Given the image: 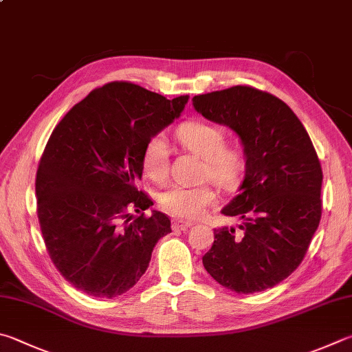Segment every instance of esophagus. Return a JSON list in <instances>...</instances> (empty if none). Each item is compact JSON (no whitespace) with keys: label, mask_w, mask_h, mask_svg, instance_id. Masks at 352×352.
<instances>
[{"label":"esophagus","mask_w":352,"mask_h":352,"mask_svg":"<svg viewBox=\"0 0 352 352\" xmlns=\"http://www.w3.org/2000/svg\"><path fill=\"white\" fill-rule=\"evenodd\" d=\"M192 225H194V223L184 221V220H174V221H172V228L180 229V231H188V229Z\"/></svg>","instance_id":"esophagus-1"}]
</instances>
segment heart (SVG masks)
Here are the masks:
<instances>
[{
	"label": "heart",
	"mask_w": 352,
	"mask_h": 352,
	"mask_svg": "<svg viewBox=\"0 0 352 352\" xmlns=\"http://www.w3.org/2000/svg\"><path fill=\"white\" fill-rule=\"evenodd\" d=\"M177 140L203 158V178H210L225 189L234 188L240 182L245 170V157L239 148L225 144V132L220 126L200 120L188 121L177 129ZM142 166L151 180L157 183L164 180L168 175V143L163 137L155 135L146 143ZM215 201L217 194L209 184H170L158 195L160 206L180 219H198Z\"/></svg>",
	"instance_id": "1"
}]
</instances>
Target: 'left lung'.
I'll return each mask as SVG.
<instances>
[{
    "label": "left lung",
    "mask_w": 352,
    "mask_h": 352,
    "mask_svg": "<svg viewBox=\"0 0 352 352\" xmlns=\"http://www.w3.org/2000/svg\"><path fill=\"white\" fill-rule=\"evenodd\" d=\"M198 113L237 133L245 178L223 215L239 229H214L203 266L217 283L239 294L265 291L302 263L322 217V168L308 132L274 95L234 86L195 95Z\"/></svg>",
    "instance_id": "1"
}]
</instances>
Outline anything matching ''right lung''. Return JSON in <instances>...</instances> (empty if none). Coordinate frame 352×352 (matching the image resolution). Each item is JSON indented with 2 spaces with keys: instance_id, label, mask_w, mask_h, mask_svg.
<instances>
[{
  "instance_id": "1",
  "label": "right lung",
  "mask_w": 352,
  "mask_h": 352,
  "mask_svg": "<svg viewBox=\"0 0 352 352\" xmlns=\"http://www.w3.org/2000/svg\"><path fill=\"white\" fill-rule=\"evenodd\" d=\"M188 100L113 81L54 129L36 170V210L50 258L76 289L101 298L127 292L157 241L172 232L168 215H144L154 203L137 183L146 143L180 117Z\"/></svg>"
}]
</instances>
